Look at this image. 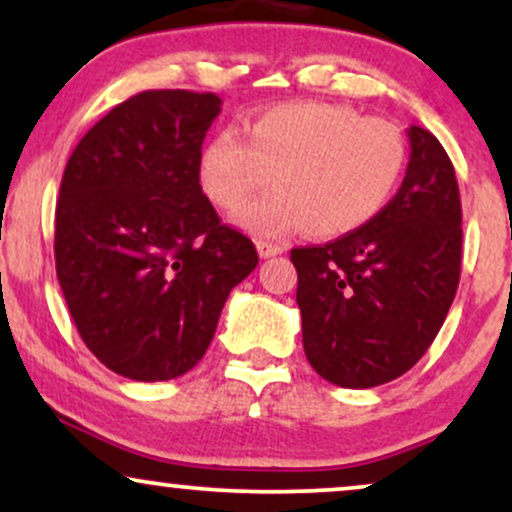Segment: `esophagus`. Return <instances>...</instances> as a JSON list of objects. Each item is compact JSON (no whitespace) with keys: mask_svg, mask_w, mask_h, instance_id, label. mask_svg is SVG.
<instances>
[{"mask_svg":"<svg viewBox=\"0 0 512 512\" xmlns=\"http://www.w3.org/2000/svg\"><path fill=\"white\" fill-rule=\"evenodd\" d=\"M257 252H260L262 260H269V257H276L284 252V248L276 243H267V240H257Z\"/></svg>","mask_w":512,"mask_h":512,"instance_id":"obj_1","label":"esophagus"}]
</instances>
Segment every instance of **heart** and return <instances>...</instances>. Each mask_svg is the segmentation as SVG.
Masks as SVG:
<instances>
[{"instance_id": "heart-1", "label": "heart", "mask_w": 512, "mask_h": 512, "mask_svg": "<svg viewBox=\"0 0 512 512\" xmlns=\"http://www.w3.org/2000/svg\"><path fill=\"white\" fill-rule=\"evenodd\" d=\"M409 161L402 129L349 105L281 103L245 122V139L223 129L197 158L199 187L231 211L272 178L274 192L245 204L236 223L264 238L305 231L339 238L358 231L395 197Z\"/></svg>"}]
</instances>
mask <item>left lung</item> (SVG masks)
Segmentation results:
<instances>
[{
	"mask_svg": "<svg viewBox=\"0 0 512 512\" xmlns=\"http://www.w3.org/2000/svg\"><path fill=\"white\" fill-rule=\"evenodd\" d=\"M390 204L358 231L291 250L303 349L317 375L363 390L426 354L460 284L462 207L455 168L424 127Z\"/></svg>",
	"mask_w": 512,
	"mask_h": 512,
	"instance_id": "left-lung-1",
	"label": "left lung"
}]
</instances>
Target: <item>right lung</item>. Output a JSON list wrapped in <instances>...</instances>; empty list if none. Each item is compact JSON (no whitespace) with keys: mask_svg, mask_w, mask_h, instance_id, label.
<instances>
[{"mask_svg":"<svg viewBox=\"0 0 512 512\" xmlns=\"http://www.w3.org/2000/svg\"><path fill=\"white\" fill-rule=\"evenodd\" d=\"M221 98L144 91L110 110L69 156L55 214L64 301L91 354L158 383L202 361L233 286L257 267L221 223L197 158Z\"/></svg>","mask_w":512,"mask_h":512,"instance_id":"add662e5","label":"right lung"}]
</instances>
